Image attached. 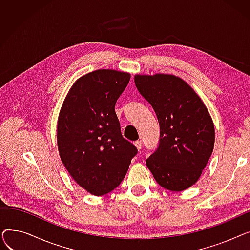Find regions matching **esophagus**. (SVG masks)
I'll list each match as a JSON object with an SVG mask.
<instances>
[{"label": "esophagus", "mask_w": 250, "mask_h": 250, "mask_svg": "<svg viewBox=\"0 0 250 250\" xmlns=\"http://www.w3.org/2000/svg\"><path fill=\"white\" fill-rule=\"evenodd\" d=\"M142 145H143V142L141 140H138L135 142V146L138 150H141L142 149Z\"/></svg>", "instance_id": "1"}]
</instances>
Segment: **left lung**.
I'll use <instances>...</instances> for the list:
<instances>
[{
	"label": "left lung",
	"instance_id": "left-lung-1",
	"mask_svg": "<svg viewBox=\"0 0 250 250\" xmlns=\"http://www.w3.org/2000/svg\"><path fill=\"white\" fill-rule=\"evenodd\" d=\"M135 84L160 125L159 147L146 160L147 167L162 188L186 190L199 180L212 155V117L200 96L179 77L135 75Z\"/></svg>",
	"mask_w": 250,
	"mask_h": 250
}]
</instances>
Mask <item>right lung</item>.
Instances as JSON below:
<instances>
[{
    "mask_svg": "<svg viewBox=\"0 0 250 250\" xmlns=\"http://www.w3.org/2000/svg\"><path fill=\"white\" fill-rule=\"evenodd\" d=\"M130 74L110 69L88 73L73 84L58 118L61 160L89 193L104 195L121 185L138 153L124 139L114 106Z\"/></svg>",
    "mask_w": 250,
    "mask_h": 250,
    "instance_id": "1",
    "label": "right lung"
}]
</instances>
